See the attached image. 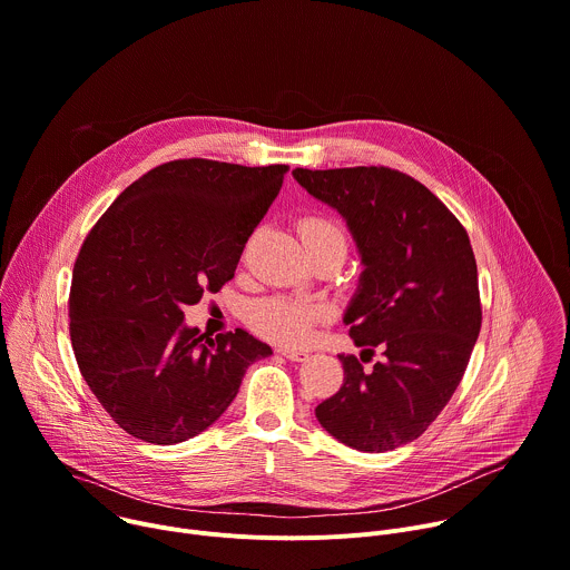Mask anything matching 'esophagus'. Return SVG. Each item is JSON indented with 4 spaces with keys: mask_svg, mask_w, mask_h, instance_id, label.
Segmentation results:
<instances>
[{
    "mask_svg": "<svg viewBox=\"0 0 570 570\" xmlns=\"http://www.w3.org/2000/svg\"><path fill=\"white\" fill-rule=\"evenodd\" d=\"M277 352H279L284 358L295 361V363H302V361H306V358H308V354H306V352H302V350H293V347H279Z\"/></svg>",
    "mask_w": 570,
    "mask_h": 570,
    "instance_id": "obj_1",
    "label": "esophagus"
}]
</instances>
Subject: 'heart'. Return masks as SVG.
I'll list each match as a JSON object with an SVG mask.
<instances>
[{
    "label": "heart",
    "mask_w": 570,
    "mask_h": 570,
    "mask_svg": "<svg viewBox=\"0 0 570 570\" xmlns=\"http://www.w3.org/2000/svg\"><path fill=\"white\" fill-rule=\"evenodd\" d=\"M299 234L304 248H320V246H334V243H341L345 246V234L343 229L322 216H308L299 223ZM322 306L317 304H302L284 297H273L255 306L253 311V324L255 327L279 343L297 345L308 338L313 322L324 317Z\"/></svg>",
    "instance_id": "obj_1"
}]
</instances>
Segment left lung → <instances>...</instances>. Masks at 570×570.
I'll use <instances>...</instances> for the list:
<instances>
[{
  "label": "left lung",
  "instance_id": "left-lung-1",
  "mask_svg": "<svg viewBox=\"0 0 570 570\" xmlns=\"http://www.w3.org/2000/svg\"><path fill=\"white\" fill-rule=\"evenodd\" d=\"M293 178L347 223L363 273L343 322L363 347L361 360L382 352L372 371L341 356L343 385L315 417L356 451H392L444 411L478 341L482 311L469 236L438 196L394 169H295Z\"/></svg>",
  "mask_w": 570,
  "mask_h": 570
}]
</instances>
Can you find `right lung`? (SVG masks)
Here are the masks:
<instances>
[{
	"instance_id": "right-lung-1",
	"label": "right lung",
	"mask_w": 570,
	"mask_h": 570,
	"mask_svg": "<svg viewBox=\"0 0 570 570\" xmlns=\"http://www.w3.org/2000/svg\"><path fill=\"white\" fill-rule=\"evenodd\" d=\"M286 165L176 159L126 187L71 273L69 336L80 374L132 438L180 444L209 429L271 345L236 330L209 338L185 306L234 277L277 198Z\"/></svg>"
}]
</instances>
